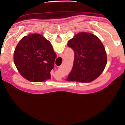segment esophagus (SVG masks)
Instances as JSON below:
<instances>
[{"mask_svg": "<svg viewBox=\"0 0 125 125\" xmlns=\"http://www.w3.org/2000/svg\"><path fill=\"white\" fill-rule=\"evenodd\" d=\"M60 56H61V58H63V57H64V54H61Z\"/></svg>", "mask_w": 125, "mask_h": 125, "instance_id": "obj_1", "label": "esophagus"}]
</instances>
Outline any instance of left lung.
I'll list each match as a JSON object with an SVG mask.
<instances>
[{"instance_id":"left-lung-1","label":"left lung","mask_w":125,"mask_h":125,"mask_svg":"<svg viewBox=\"0 0 125 125\" xmlns=\"http://www.w3.org/2000/svg\"><path fill=\"white\" fill-rule=\"evenodd\" d=\"M68 46L74 52L68 81L89 83L101 74L106 65L107 56L105 47L96 36L80 32L68 41Z\"/></svg>"}]
</instances>
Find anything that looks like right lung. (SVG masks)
<instances>
[{
	"label": "right lung",
	"instance_id": "add662e5",
	"mask_svg": "<svg viewBox=\"0 0 125 125\" xmlns=\"http://www.w3.org/2000/svg\"><path fill=\"white\" fill-rule=\"evenodd\" d=\"M56 55L52 44L42 35L33 33L21 39L15 49V66L23 77L32 82L50 79Z\"/></svg>",
	"mask_w": 125,
	"mask_h": 125
}]
</instances>
